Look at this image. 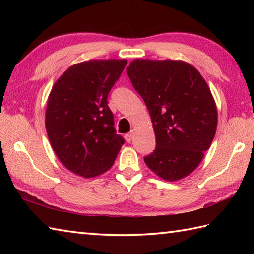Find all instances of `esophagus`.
I'll return each instance as SVG.
<instances>
[{
  "instance_id": "1",
  "label": "esophagus",
  "mask_w": 254,
  "mask_h": 254,
  "mask_svg": "<svg viewBox=\"0 0 254 254\" xmlns=\"http://www.w3.org/2000/svg\"><path fill=\"white\" fill-rule=\"evenodd\" d=\"M133 135H134L133 132H130V133L126 134V136H124V137H126V141H127V143H131L132 139H133Z\"/></svg>"
}]
</instances>
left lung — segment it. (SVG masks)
Returning a JSON list of instances; mask_svg holds the SVG:
<instances>
[{
  "label": "left lung",
  "instance_id": "obj_1",
  "mask_svg": "<svg viewBox=\"0 0 254 254\" xmlns=\"http://www.w3.org/2000/svg\"><path fill=\"white\" fill-rule=\"evenodd\" d=\"M127 73L147 107L156 136L145 164L167 181L190 175L216 133L217 108L208 85L185 61L136 59Z\"/></svg>",
  "mask_w": 254,
  "mask_h": 254
}]
</instances>
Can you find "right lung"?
<instances>
[{"instance_id": "add662e5", "label": "right lung", "mask_w": 254, "mask_h": 254, "mask_svg": "<svg viewBox=\"0 0 254 254\" xmlns=\"http://www.w3.org/2000/svg\"><path fill=\"white\" fill-rule=\"evenodd\" d=\"M127 63L111 59L74 64L53 85L46 130L59 160L75 175H101L124 144L116 133L107 98Z\"/></svg>"}]
</instances>
